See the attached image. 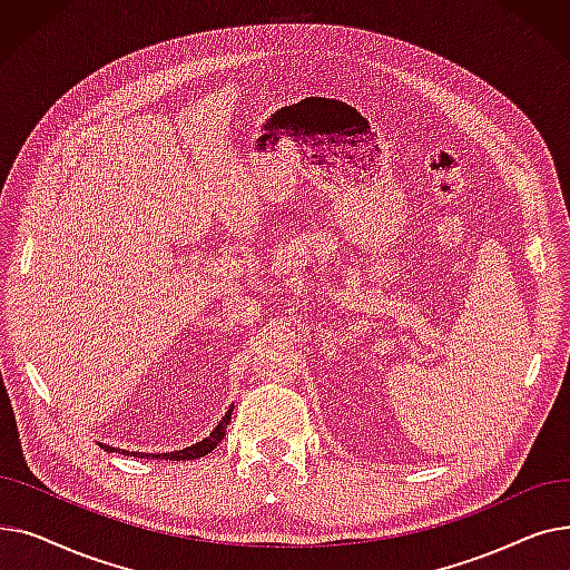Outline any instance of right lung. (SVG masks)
<instances>
[{"mask_svg":"<svg viewBox=\"0 0 570 570\" xmlns=\"http://www.w3.org/2000/svg\"><path fill=\"white\" fill-rule=\"evenodd\" d=\"M230 413H233V409H228V413L222 417L219 421V425L209 432V436H205L203 441H198V443H194V445H189V448H183V451H175V453H164V455H147V453H131V455H136V458H166V460H173V462H179V460H198V458H203V455H207V453H213L215 448H217V443L224 439V434H226V425L230 423ZM101 448L104 451H108V453H119V451H115V448H110V445H104L101 443ZM125 453V451H122ZM127 455H129V451H127Z\"/></svg>","mask_w":570,"mask_h":570,"instance_id":"obj_1","label":"right lung"}]
</instances>
